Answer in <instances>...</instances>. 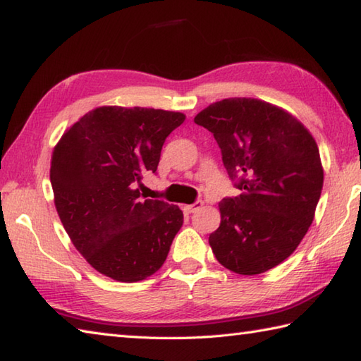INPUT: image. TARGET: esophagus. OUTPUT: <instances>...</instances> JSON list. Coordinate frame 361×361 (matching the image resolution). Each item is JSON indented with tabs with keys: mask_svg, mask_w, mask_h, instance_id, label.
Wrapping results in <instances>:
<instances>
[{
	"mask_svg": "<svg viewBox=\"0 0 361 361\" xmlns=\"http://www.w3.org/2000/svg\"><path fill=\"white\" fill-rule=\"evenodd\" d=\"M202 207H203V202L202 200H197L192 204H185V211H188V213H194V211L200 209Z\"/></svg>",
	"mask_w": 361,
	"mask_h": 361,
	"instance_id": "esophagus-1",
	"label": "esophagus"
}]
</instances>
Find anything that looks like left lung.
Here are the masks:
<instances>
[{"instance_id":"obj_1","label":"left lung","mask_w":361,"mask_h":361,"mask_svg":"<svg viewBox=\"0 0 361 361\" xmlns=\"http://www.w3.org/2000/svg\"><path fill=\"white\" fill-rule=\"evenodd\" d=\"M214 134L231 180L243 192L219 203L209 235L219 263L241 275L263 274L291 255L319 202L324 169L312 133L298 117L258 98H225L194 117Z\"/></svg>"}]
</instances>
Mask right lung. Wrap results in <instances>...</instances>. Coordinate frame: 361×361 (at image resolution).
<instances>
[{"label": "right lung", "instance_id": "right-lung-1", "mask_svg": "<svg viewBox=\"0 0 361 361\" xmlns=\"http://www.w3.org/2000/svg\"><path fill=\"white\" fill-rule=\"evenodd\" d=\"M183 112L98 106L62 134L51 154L54 207L70 241L95 271L122 283L164 264L183 225L176 204L140 200L137 183L157 172Z\"/></svg>", "mask_w": 361, "mask_h": 361}]
</instances>
